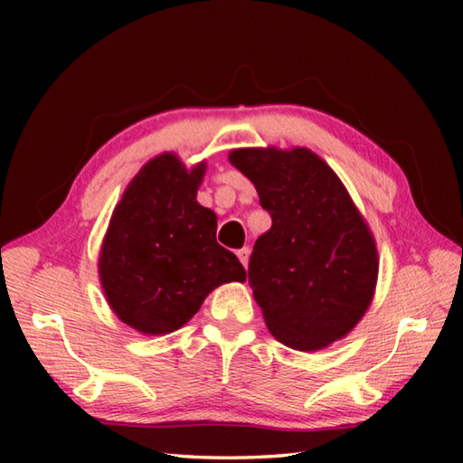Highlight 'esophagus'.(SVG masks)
Returning a JSON list of instances; mask_svg holds the SVG:
<instances>
[{
	"label": "esophagus",
	"mask_w": 463,
	"mask_h": 463,
	"mask_svg": "<svg viewBox=\"0 0 463 463\" xmlns=\"http://www.w3.org/2000/svg\"><path fill=\"white\" fill-rule=\"evenodd\" d=\"M239 257H241L242 260H247V259H249V247H242V249L239 250Z\"/></svg>",
	"instance_id": "1"
}]
</instances>
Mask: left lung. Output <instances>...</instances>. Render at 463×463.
Returning <instances> with one entry per match:
<instances>
[{
  "instance_id": "8db88e82",
  "label": "left lung",
  "mask_w": 463,
  "mask_h": 463,
  "mask_svg": "<svg viewBox=\"0 0 463 463\" xmlns=\"http://www.w3.org/2000/svg\"><path fill=\"white\" fill-rule=\"evenodd\" d=\"M203 166L186 171L175 155L146 163L111 216L101 284L125 324L169 334L199 312L206 294L247 272L216 242V216L196 203Z\"/></svg>"
}]
</instances>
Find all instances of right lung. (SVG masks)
Masks as SVG:
<instances>
[{
	"label": "right lung",
	"mask_w": 463,
	"mask_h": 463,
	"mask_svg": "<svg viewBox=\"0 0 463 463\" xmlns=\"http://www.w3.org/2000/svg\"><path fill=\"white\" fill-rule=\"evenodd\" d=\"M231 161L272 219L249 260L270 334L294 350L328 346L370 307L378 254L368 226L338 176L307 149H241Z\"/></svg>",
	"instance_id": "add662e5"
}]
</instances>
